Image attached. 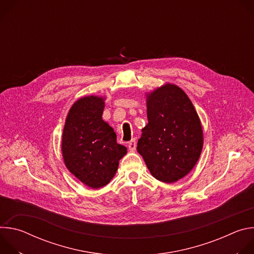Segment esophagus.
Returning <instances> with one entry per match:
<instances>
[{
  "mask_svg": "<svg viewBox=\"0 0 254 254\" xmlns=\"http://www.w3.org/2000/svg\"><path fill=\"white\" fill-rule=\"evenodd\" d=\"M127 147H128V149H129L130 151H134V150H135V148H136V142H135V139H134V138H132L131 140L128 141Z\"/></svg>",
  "mask_w": 254,
  "mask_h": 254,
  "instance_id": "1",
  "label": "esophagus"
}]
</instances>
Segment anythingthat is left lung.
Returning <instances> with one entry per match:
<instances>
[{
  "instance_id": "obj_1",
  "label": "left lung",
  "mask_w": 254,
  "mask_h": 254,
  "mask_svg": "<svg viewBox=\"0 0 254 254\" xmlns=\"http://www.w3.org/2000/svg\"><path fill=\"white\" fill-rule=\"evenodd\" d=\"M147 107L149 124L141 130L136 150L157 180L174 183L194 168L201 155L199 117L187 94L174 84L149 94Z\"/></svg>"
}]
</instances>
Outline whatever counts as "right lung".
I'll return each instance as SVG.
<instances>
[{"label":"right lung","mask_w":254,"mask_h":254,"mask_svg":"<svg viewBox=\"0 0 254 254\" xmlns=\"http://www.w3.org/2000/svg\"><path fill=\"white\" fill-rule=\"evenodd\" d=\"M103 98L86 96L70 108L62 135L66 167L82 183L97 189L110 183L127 148L102 121Z\"/></svg>","instance_id":"1"}]
</instances>
